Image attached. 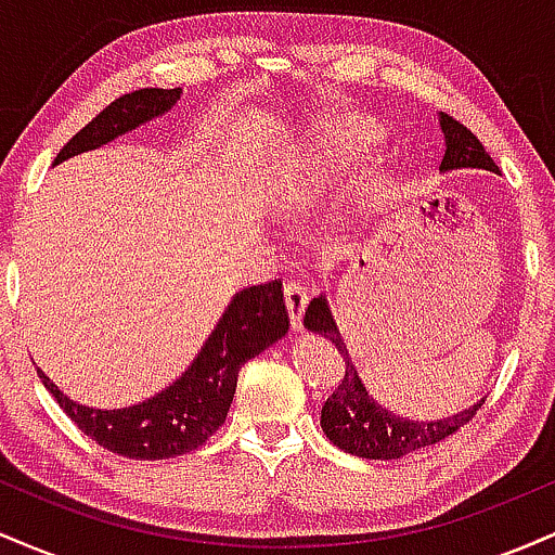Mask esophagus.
<instances>
[{
  "instance_id": "esophagus-1",
  "label": "esophagus",
  "mask_w": 555,
  "mask_h": 555,
  "mask_svg": "<svg viewBox=\"0 0 555 555\" xmlns=\"http://www.w3.org/2000/svg\"><path fill=\"white\" fill-rule=\"evenodd\" d=\"M284 299H286V310H289L292 328H299L302 326V315H305V308H308V299H310L308 286L295 282V279H289V282L284 284Z\"/></svg>"
}]
</instances>
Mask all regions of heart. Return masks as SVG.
Listing matches in <instances>:
<instances>
[{
	"label": "heart",
	"mask_w": 555,
	"mask_h": 555,
	"mask_svg": "<svg viewBox=\"0 0 555 555\" xmlns=\"http://www.w3.org/2000/svg\"><path fill=\"white\" fill-rule=\"evenodd\" d=\"M375 140H378V132L352 117H331L318 125L308 143L305 171H299L297 195L315 193L321 184L334 182L341 171L352 169L360 158L371 154ZM362 182L367 193H373L384 182V171L375 167L367 169Z\"/></svg>",
	"instance_id": "1"
}]
</instances>
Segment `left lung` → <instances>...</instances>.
<instances>
[{
    "instance_id": "obj_1",
    "label": "left lung",
    "mask_w": 555,
    "mask_h": 555,
    "mask_svg": "<svg viewBox=\"0 0 555 555\" xmlns=\"http://www.w3.org/2000/svg\"><path fill=\"white\" fill-rule=\"evenodd\" d=\"M441 130L446 138V154L441 162V171L451 169H488L499 171L495 162L486 154L482 143L462 122H456L449 114H441ZM305 328L323 334L326 339L336 344V349L344 354V378L339 388L331 393L326 404L321 410V428L326 438L341 451L354 456H365V460H401V456L412 454V451L425 449L451 433H456L477 415L486 399H480L469 410L451 415L443 420H406L399 417L397 412L386 410L378 404L365 384H362L358 367L347 352L339 328H336L334 315L326 297H315L305 310Z\"/></svg>"
}]
</instances>
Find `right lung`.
<instances>
[{
    "label": "right lung",
    "instance_id": "right-lung-1",
    "mask_svg": "<svg viewBox=\"0 0 555 555\" xmlns=\"http://www.w3.org/2000/svg\"><path fill=\"white\" fill-rule=\"evenodd\" d=\"M180 93L182 88H140L119 95L56 154L54 167L162 117L180 101ZM286 331L289 313L282 282H269L247 286L232 297L188 371L156 397L122 410H93L65 397L41 367L38 378L67 417L99 446L130 460H169L203 446L224 425L240 367L276 344Z\"/></svg>",
    "mask_w": 555,
    "mask_h": 555
}]
</instances>
